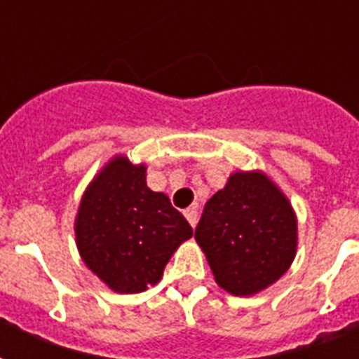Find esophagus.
I'll return each instance as SVG.
<instances>
[{
  "mask_svg": "<svg viewBox=\"0 0 359 359\" xmlns=\"http://www.w3.org/2000/svg\"><path fill=\"white\" fill-rule=\"evenodd\" d=\"M184 217H186V219H188V223L191 226L197 225V208L184 210Z\"/></svg>",
  "mask_w": 359,
  "mask_h": 359,
  "instance_id": "esophagus-1",
  "label": "esophagus"
}]
</instances>
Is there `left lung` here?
Returning a JSON list of instances; mask_svg holds the SVG:
<instances>
[{
  "mask_svg": "<svg viewBox=\"0 0 359 359\" xmlns=\"http://www.w3.org/2000/svg\"><path fill=\"white\" fill-rule=\"evenodd\" d=\"M195 240L219 287L249 297L290 269L297 252V217L267 175L236 171L205 205Z\"/></svg>",
  "mask_w": 359,
  "mask_h": 359,
  "instance_id": "obj_1",
  "label": "left lung"
}]
</instances>
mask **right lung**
<instances>
[{"label":"right lung","instance_id":"obj_1","mask_svg":"<svg viewBox=\"0 0 359 359\" xmlns=\"http://www.w3.org/2000/svg\"><path fill=\"white\" fill-rule=\"evenodd\" d=\"M194 230L168 195L145 182V165L114 156L84 191L75 240L92 273L118 293H140L164 275L165 264Z\"/></svg>","mask_w":359,"mask_h":359}]
</instances>
